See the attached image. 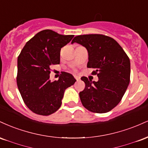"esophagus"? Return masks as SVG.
Segmentation results:
<instances>
[{"mask_svg":"<svg viewBox=\"0 0 148 148\" xmlns=\"http://www.w3.org/2000/svg\"><path fill=\"white\" fill-rule=\"evenodd\" d=\"M74 78L76 79V81H80V77L79 76H74Z\"/></svg>","mask_w":148,"mask_h":148,"instance_id":"1","label":"esophagus"}]
</instances>
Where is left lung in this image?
Masks as SVG:
<instances>
[{"label": "left lung", "mask_w": 148, "mask_h": 148, "mask_svg": "<svg viewBox=\"0 0 148 148\" xmlns=\"http://www.w3.org/2000/svg\"><path fill=\"white\" fill-rule=\"evenodd\" d=\"M74 42L87 49V67L95 69L92 74L99 78L96 82L81 77L86 84L85 89L79 92L83 106L94 113L111 111L121 101L130 84V58L114 39L106 35H78L72 44Z\"/></svg>", "instance_id": "obj_1"}]
</instances>
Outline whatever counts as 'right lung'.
Returning <instances> with one entry per match:
<instances>
[{"mask_svg": "<svg viewBox=\"0 0 148 148\" xmlns=\"http://www.w3.org/2000/svg\"><path fill=\"white\" fill-rule=\"evenodd\" d=\"M74 35H63L51 30L39 32L26 42L17 60L16 83L23 101L38 115L55 113L62 104L64 90L76 80L63 72L58 81H51L52 64H60V50Z\"/></svg>", "mask_w": 148, "mask_h": 148, "instance_id": "right-lung-1", "label": "right lung"}]
</instances>
